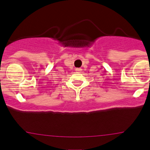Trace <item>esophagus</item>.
I'll use <instances>...</instances> for the list:
<instances>
[{"label":"esophagus","instance_id":"34e87169","mask_svg":"<svg viewBox=\"0 0 150 150\" xmlns=\"http://www.w3.org/2000/svg\"><path fill=\"white\" fill-rule=\"evenodd\" d=\"M75 71H76V72H80L82 71V69H81V68H76V69H75Z\"/></svg>","mask_w":150,"mask_h":150}]
</instances>
